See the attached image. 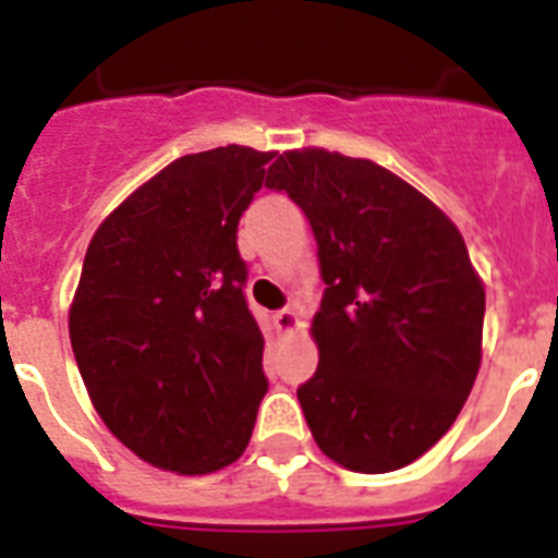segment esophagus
Segmentation results:
<instances>
[{
    "label": "esophagus",
    "instance_id": "34e87169",
    "mask_svg": "<svg viewBox=\"0 0 558 558\" xmlns=\"http://www.w3.org/2000/svg\"><path fill=\"white\" fill-rule=\"evenodd\" d=\"M274 319H276V328H279V331H284V335H291L293 328L300 326V314H296V311H293V308L276 311Z\"/></svg>",
    "mask_w": 558,
    "mask_h": 558
}]
</instances>
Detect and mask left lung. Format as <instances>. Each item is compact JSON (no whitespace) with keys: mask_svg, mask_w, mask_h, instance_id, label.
Segmentation results:
<instances>
[{"mask_svg":"<svg viewBox=\"0 0 558 558\" xmlns=\"http://www.w3.org/2000/svg\"><path fill=\"white\" fill-rule=\"evenodd\" d=\"M265 185L305 211L326 282L317 373L296 390L311 434L349 472L404 469L454 425L481 369L486 291L463 235L373 159L284 150Z\"/></svg>","mask_w":558,"mask_h":558,"instance_id":"left-lung-1","label":"left lung"}]
</instances>
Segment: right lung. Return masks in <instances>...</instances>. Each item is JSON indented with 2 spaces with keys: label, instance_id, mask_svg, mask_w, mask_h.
<instances>
[{
  "label": "right lung",
  "instance_id": "add662e5",
  "mask_svg": "<svg viewBox=\"0 0 558 558\" xmlns=\"http://www.w3.org/2000/svg\"><path fill=\"white\" fill-rule=\"evenodd\" d=\"M274 150L174 159L95 230L69 340L98 416L145 463L209 474L247 448L267 392L239 220Z\"/></svg>",
  "mask_w": 558,
  "mask_h": 558
}]
</instances>
